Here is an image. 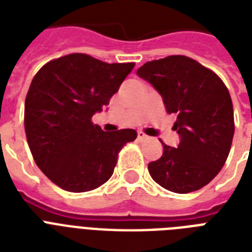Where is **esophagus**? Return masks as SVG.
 <instances>
[{
  "instance_id": "1",
  "label": "esophagus",
  "mask_w": 252,
  "mask_h": 252,
  "mask_svg": "<svg viewBox=\"0 0 252 252\" xmlns=\"http://www.w3.org/2000/svg\"><path fill=\"white\" fill-rule=\"evenodd\" d=\"M137 138L140 141H145V140H149V136H146L144 132H137Z\"/></svg>"
}]
</instances>
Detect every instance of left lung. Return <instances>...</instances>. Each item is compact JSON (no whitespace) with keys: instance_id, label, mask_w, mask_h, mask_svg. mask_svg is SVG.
Listing matches in <instances>:
<instances>
[{"instance_id":"8db88e82","label":"left lung","mask_w":252,"mask_h":252,"mask_svg":"<svg viewBox=\"0 0 252 252\" xmlns=\"http://www.w3.org/2000/svg\"><path fill=\"white\" fill-rule=\"evenodd\" d=\"M161 94L167 114L176 122V148L163 145V154L148 165L161 187L188 193L207 186L226 162L234 136V111L227 87L216 73L187 56L148 61L137 69Z\"/></svg>"}]
</instances>
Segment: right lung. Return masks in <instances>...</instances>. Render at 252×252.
I'll return each instance as SVG.
<instances>
[{
  "mask_svg": "<svg viewBox=\"0 0 252 252\" xmlns=\"http://www.w3.org/2000/svg\"><path fill=\"white\" fill-rule=\"evenodd\" d=\"M133 66L72 53L47 63L33 77L25 102L26 137L37 167L65 191L106 183L119 152L137 137L134 129L104 132L91 122Z\"/></svg>",
  "mask_w": 252,
  "mask_h": 252,
  "instance_id": "obj_1",
  "label": "right lung"
}]
</instances>
